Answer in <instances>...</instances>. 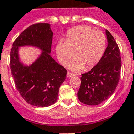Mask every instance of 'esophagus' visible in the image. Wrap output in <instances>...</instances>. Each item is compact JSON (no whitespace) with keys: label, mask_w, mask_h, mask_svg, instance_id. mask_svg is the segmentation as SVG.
Returning a JSON list of instances; mask_svg holds the SVG:
<instances>
[{"label":"esophagus","mask_w":134,"mask_h":134,"mask_svg":"<svg viewBox=\"0 0 134 134\" xmlns=\"http://www.w3.org/2000/svg\"><path fill=\"white\" fill-rule=\"evenodd\" d=\"M74 76V74H73V73L71 72H67V76L68 77V78H71V77H73Z\"/></svg>","instance_id":"esophagus-1"}]
</instances>
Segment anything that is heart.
Listing matches in <instances>:
<instances>
[{
    "mask_svg": "<svg viewBox=\"0 0 134 134\" xmlns=\"http://www.w3.org/2000/svg\"><path fill=\"white\" fill-rule=\"evenodd\" d=\"M106 47V38L103 32L95 31L86 25L78 26L68 31L65 41H59L56 45V56L62 65L76 72L92 69L98 63Z\"/></svg>",
    "mask_w": 134,
    "mask_h": 134,
    "instance_id": "1",
    "label": "heart"
}]
</instances>
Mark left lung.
Segmentation results:
<instances>
[{
  "label": "left lung",
  "mask_w": 134,
  "mask_h": 134,
  "mask_svg": "<svg viewBox=\"0 0 134 134\" xmlns=\"http://www.w3.org/2000/svg\"><path fill=\"white\" fill-rule=\"evenodd\" d=\"M107 47L98 63L82 74L78 100L88 105H98L112 95L119 82L120 52L115 39L106 30Z\"/></svg>",
  "instance_id": "obj_1"
}]
</instances>
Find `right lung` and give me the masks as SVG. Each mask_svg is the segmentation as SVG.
Here are the masks:
<instances>
[{"instance_id":"1","label":"right lung","mask_w":134,"mask_h":134,"mask_svg":"<svg viewBox=\"0 0 134 134\" xmlns=\"http://www.w3.org/2000/svg\"><path fill=\"white\" fill-rule=\"evenodd\" d=\"M52 38L50 24H34L20 34L11 49L10 67L15 85L23 98L34 106L54 105L60 86L67 77V70L50 56ZM24 46H34L42 51L29 66L24 65L19 57V47Z\"/></svg>"}]
</instances>
